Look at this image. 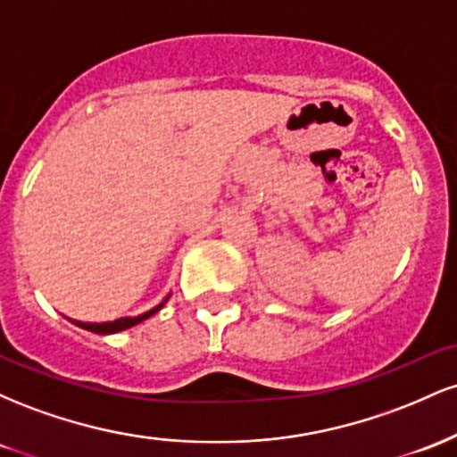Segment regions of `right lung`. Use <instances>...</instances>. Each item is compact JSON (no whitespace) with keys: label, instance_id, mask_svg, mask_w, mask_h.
<instances>
[{"label":"right lung","instance_id":"add662e5","mask_svg":"<svg viewBox=\"0 0 457 457\" xmlns=\"http://www.w3.org/2000/svg\"><path fill=\"white\" fill-rule=\"evenodd\" d=\"M167 298H170V296H167ZM167 298H165V301L161 303V305H156L154 309H150V312L141 313V316H137V318H120V320H113V322H103V324H98V322H77V320H72V322H75L77 327H81V328H86V330H92V333H98V335L118 333V330L130 328V327H135V324L144 322V320H145V318H150L152 313L159 312V309L167 303Z\"/></svg>","mask_w":457,"mask_h":457}]
</instances>
